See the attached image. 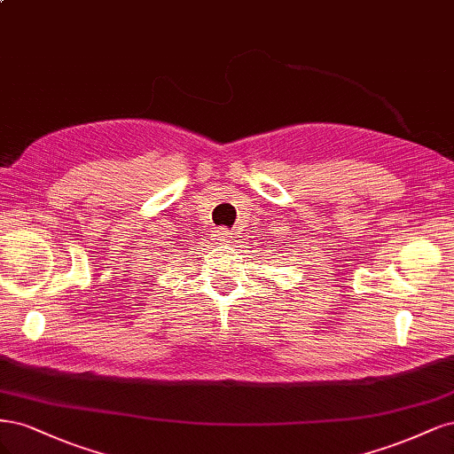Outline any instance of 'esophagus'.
<instances>
[{
	"mask_svg": "<svg viewBox=\"0 0 454 454\" xmlns=\"http://www.w3.org/2000/svg\"><path fill=\"white\" fill-rule=\"evenodd\" d=\"M230 238V231L226 230V228H223L221 230V233H218V241H223V243H226V239Z\"/></svg>",
	"mask_w": 454,
	"mask_h": 454,
	"instance_id": "1",
	"label": "esophagus"
}]
</instances>
